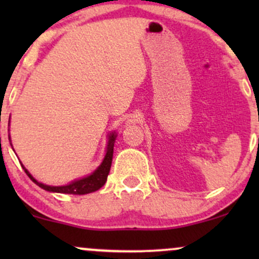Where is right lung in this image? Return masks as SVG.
<instances>
[{
  "label": "right lung",
  "instance_id": "obj_1",
  "mask_svg": "<svg viewBox=\"0 0 259 259\" xmlns=\"http://www.w3.org/2000/svg\"><path fill=\"white\" fill-rule=\"evenodd\" d=\"M115 139H117V134L112 133L109 134L108 136V145H107V151L105 154V158H103L102 163L94 173L88 175V177L82 178V179L74 180L70 184L64 186H50L45 185L42 183H38L36 179L32 178V175L26 170L24 165L22 164L23 169L25 170L26 175H28L30 179L36 184L37 186H40L41 189L46 190V191L50 192H58V194H70V195H85L90 194V192L97 191V190L101 189L106 184L107 177H108L109 170H111L112 165V159H113V147H114Z\"/></svg>",
  "mask_w": 259,
  "mask_h": 259
}]
</instances>
